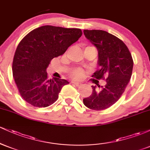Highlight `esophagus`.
Listing matches in <instances>:
<instances>
[{"mask_svg": "<svg viewBox=\"0 0 150 150\" xmlns=\"http://www.w3.org/2000/svg\"><path fill=\"white\" fill-rule=\"evenodd\" d=\"M72 83H73L74 85H75L76 86H80L82 85V83L80 82H77V81H72Z\"/></svg>", "mask_w": 150, "mask_h": 150, "instance_id": "obj_1", "label": "esophagus"}]
</instances>
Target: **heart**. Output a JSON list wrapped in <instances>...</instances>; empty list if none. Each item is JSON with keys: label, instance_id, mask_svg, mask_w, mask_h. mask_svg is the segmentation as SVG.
<instances>
[{"label": "heart", "instance_id": "obj_1", "mask_svg": "<svg viewBox=\"0 0 150 150\" xmlns=\"http://www.w3.org/2000/svg\"><path fill=\"white\" fill-rule=\"evenodd\" d=\"M71 75L74 78L80 80V79H82L84 77L85 73H84L83 70L80 69V68H75V69H74L71 71Z\"/></svg>", "mask_w": 150, "mask_h": 150}]
</instances>
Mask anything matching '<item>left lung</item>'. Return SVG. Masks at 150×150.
I'll list each match as a JSON object with an SVG mask.
<instances>
[{
    "mask_svg": "<svg viewBox=\"0 0 150 150\" xmlns=\"http://www.w3.org/2000/svg\"><path fill=\"white\" fill-rule=\"evenodd\" d=\"M83 32L98 50L99 69L92 77L106 80L104 86H92V94L83 99V103L90 109L100 111L114 104L124 92L131 77L133 61L128 47L116 36L103 30Z\"/></svg>",
    "mask_w": 150,
    "mask_h": 150,
    "instance_id": "1",
    "label": "left lung"
}]
</instances>
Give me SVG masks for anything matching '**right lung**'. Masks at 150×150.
I'll use <instances>...</instances> for the list:
<instances>
[{"label": "right lung", "mask_w": 150, "mask_h": 150, "mask_svg": "<svg viewBox=\"0 0 150 150\" xmlns=\"http://www.w3.org/2000/svg\"><path fill=\"white\" fill-rule=\"evenodd\" d=\"M80 29L45 25L27 34L18 44L13 62V75L24 100L36 107L55 102L64 79H49L46 68L53 58L61 56L82 36Z\"/></svg>", "instance_id": "add662e5"}]
</instances>
